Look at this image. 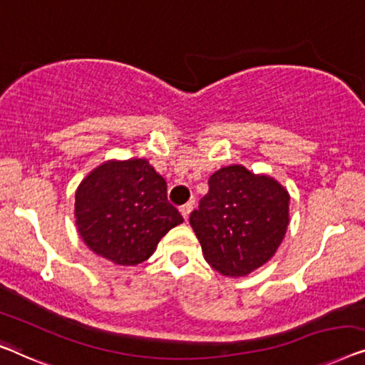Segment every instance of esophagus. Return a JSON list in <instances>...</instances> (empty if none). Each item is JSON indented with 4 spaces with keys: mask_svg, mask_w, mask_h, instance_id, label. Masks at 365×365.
<instances>
[{
    "mask_svg": "<svg viewBox=\"0 0 365 365\" xmlns=\"http://www.w3.org/2000/svg\"><path fill=\"white\" fill-rule=\"evenodd\" d=\"M179 210H181L184 220H187L189 219V214L192 212V202H187V204L181 205V209H179Z\"/></svg>",
    "mask_w": 365,
    "mask_h": 365,
    "instance_id": "obj_1",
    "label": "esophagus"
}]
</instances>
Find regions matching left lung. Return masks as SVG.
Returning a JSON list of instances; mask_svg holds the SVG:
<instances>
[{
    "instance_id": "1",
    "label": "left lung",
    "mask_w": 365,
    "mask_h": 365,
    "mask_svg": "<svg viewBox=\"0 0 365 365\" xmlns=\"http://www.w3.org/2000/svg\"><path fill=\"white\" fill-rule=\"evenodd\" d=\"M205 262L225 277H247L277 253L289 224V194L268 174L242 165L220 168L192 210Z\"/></svg>"
}]
</instances>
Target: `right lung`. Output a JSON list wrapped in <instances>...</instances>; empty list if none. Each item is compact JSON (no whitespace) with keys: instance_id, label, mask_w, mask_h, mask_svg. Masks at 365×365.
<instances>
[{"instance_id":"obj_1","label":"right lung","mask_w":365,"mask_h":365,"mask_svg":"<svg viewBox=\"0 0 365 365\" xmlns=\"http://www.w3.org/2000/svg\"><path fill=\"white\" fill-rule=\"evenodd\" d=\"M166 191L165 178L145 158L102 163L76 191L78 235L93 253L117 265L143 263L184 220Z\"/></svg>"}]
</instances>
